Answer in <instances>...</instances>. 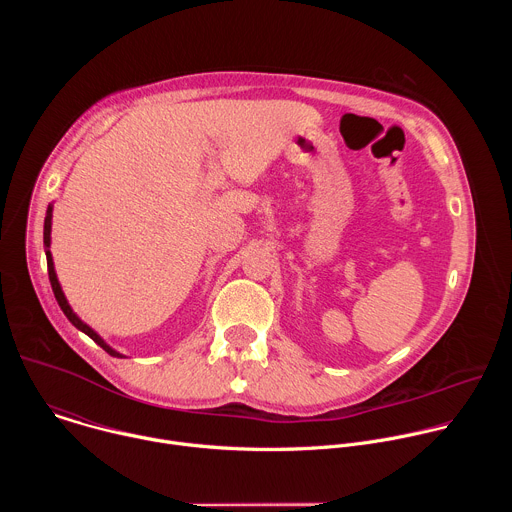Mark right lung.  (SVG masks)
Wrapping results in <instances>:
<instances>
[{
  "instance_id": "obj_1",
  "label": "right lung",
  "mask_w": 512,
  "mask_h": 512,
  "mask_svg": "<svg viewBox=\"0 0 512 512\" xmlns=\"http://www.w3.org/2000/svg\"><path fill=\"white\" fill-rule=\"evenodd\" d=\"M50 233H52V204H48V210H46V218H44V249H46V261H48V277H50V285H52V291H54V298H56V302H58V306H60V310L64 312V316L68 318V322L75 326V328H79L81 332H85L89 338H93L105 352H109L111 356H117V358H123V354L121 352H117L115 348H111L89 324H85L75 312H72V308H70V304H68V300H66V296H64V291H62V287H60V283H58V277H56V271H54V261H52V253H50Z\"/></svg>"
}]
</instances>
